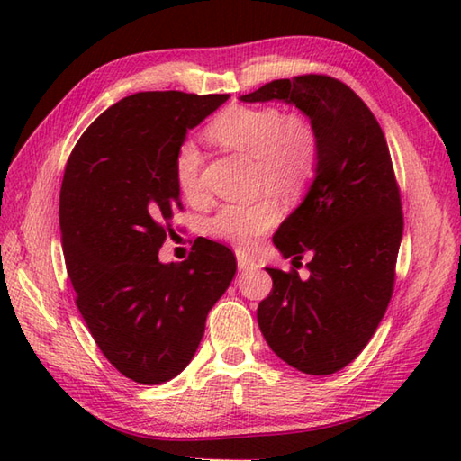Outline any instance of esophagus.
Here are the masks:
<instances>
[{
  "mask_svg": "<svg viewBox=\"0 0 461 461\" xmlns=\"http://www.w3.org/2000/svg\"><path fill=\"white\" fill-rule=\"evenodd\" d=\"M236 259H238V269L240 271H246V269L253 267V259L248 256V253L236 251Z\"/></svg>",
  "mask_w": 461,
  "mask_h": 461,
  "instance_id": "34e87169",
  "label": "esophagus"
}]
</instances>
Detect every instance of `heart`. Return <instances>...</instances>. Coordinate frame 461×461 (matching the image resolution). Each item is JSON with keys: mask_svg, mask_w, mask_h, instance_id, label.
<instances>
[{"mask_svg": "<svg viewBox=\"0 0 461 461\" xmlns=\"http://www.w3.org/2000/svg\"><path fill=\"white\" fill-rule=\"evenodd\" d=\"M220 146L256 162V184L279 198L295 200L315 180L321 160L317 129L303 114H283L276 106L233 104L208 126ZM174 180L185 200L202 195V152L194 140L180 142L174 154ZM279 220V205L271 195L251 203H225L205 221L208 236L251 248Z\"/></svg>", "mask_w": 461, "mask_h": 461, "instance_id": "1", "label": "heart"}]
</instances>
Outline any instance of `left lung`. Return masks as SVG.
<instances>
[{"label":"left lung","instance_id":"left-lung-1","mask_svg":"<svg viewBox=\"0 0 461 461\" xmlns=\"http://www.w3.org/2000/svg\"><path fill=\"white\" fill-rule=\"evenodd\" d=\"M240 101L293 104L317 129L315 180L273 236L291 263L311 258L309 277L266 267L273 289L258 322L287 365L332 375L368 345L393 297L404 220L384 132L360 96L327 75L271 81Z\"/></svg>","mask_w":461,"mask_h":461}]
</instances>
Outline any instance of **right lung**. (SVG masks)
Here are the masks:
<instances>
[{"label":"right lung","instance_id":"right-lung-1","mask_svg":"<svg viewBox=\"0 0 461 461\" xmlns=\"http://www.w3.org/2000/svg\"><path fill=\"white\" fill-rule=\"evenodd\" d=\"M228 99L124 96L68 156L59 223L77 307L111 365L140 384H162L190 365L205 317L236 276L233 253L210 240L194 241L182 263L158 259L180 208L176 149Z\"/></svg>","mask_w":461,"mask_h":461}]
</instances>
